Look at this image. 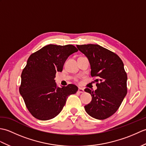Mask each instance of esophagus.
<instances>
[{
	"mask_svg": "<svg viewBox=\"0 0 146 146\" xmlns=\"http://www.w3.org/2000/svg\"><path fill=\"white\" fill-rule=\"evenodd\" d=\"M78 92L79 93V94H83V93L84 92V89L82 88H78Z\"/></svg>",
	"mask_w": 146,
	"mask_h": 146,
	"instance_id": "1",
	"label": "esophagus"
}]
</instances>
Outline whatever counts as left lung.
Instances as JSON below:
<instances>
[{
	"mask_svg": "<svg viewBox=\"0 0 146 146\" xmlns=\"http://www.w3.org/2000/svg\"><path fill=\"white\" fill-rule=\"evenodd\" d=\"M88 58L92 76L97 77V89L85 91L92 95L86 112L96 119L104 120L115 113L127 94V76L119 56L98 44L76 45Z\"/></svg>",
	"mask_w": 146,
	"mask_h": 146,
	"instance_id": "obj_1",
	"label": "left lung"
}]
</instances>
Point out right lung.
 I'll return each instance as SVG.
<instances>
[{
	"mask_svg": "<svg viewBox=\"0 0 146 146\" xmlns=\"http://www.w3.org/2000/svg\"><path fill=\"white\" fill-rule=\"evenodd\" d=\"M77 51L71 44H48L27 60L21 74L19 92L29 112L37 119H53L61 112L68 96L78 91L73 84L58 87L54 80L69 56Z\"/></svg>",
	"mask_w": 146,
	"mask_h": 146,
	"instance_id": "right-lung-1",
	"label": "right lung"
}]
</instances>
